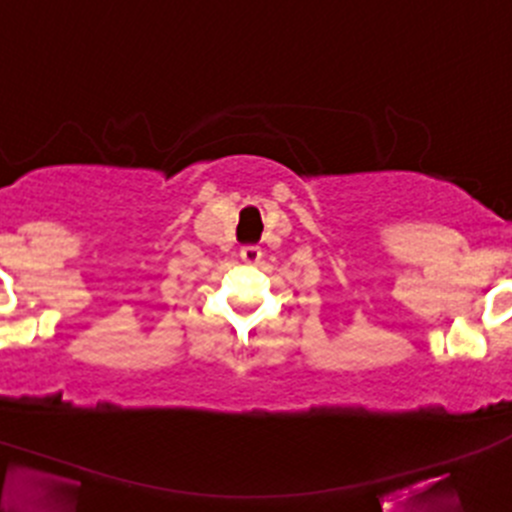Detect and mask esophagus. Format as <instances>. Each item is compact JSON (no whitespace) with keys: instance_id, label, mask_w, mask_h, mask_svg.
Returning a JSON list of instances; mask_svg holds the SVG:
<instances>
[{"instance_id":"34e87169","label":"esophagus","mask_w":512,"mask_h":512,"mask_svg":"<svg viewBox=\"0 0 512 512\" xmlns=\"http://www.w3.org/2000/svg\"><path fill=\"white\" fill-rule=\"evenodd\" d=\"M240 257L242 262H247V265H255V262L262 260V250L257 245H245L240 250Z\"/></svg>"}]
</instances>
